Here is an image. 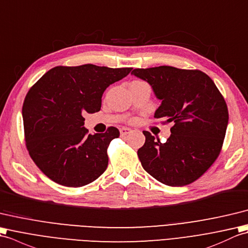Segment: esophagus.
Listing matches in <instances>:
<instances>
[{
    "label": "esophagus",
    "mask_w": 248,
    "mask_h": 248,
    "mask_svg": "<svg viewBox=\"0 0 248 248\" xmlns=\"http://www.w3.org/2000/svg\"><path fill=\"white\" fill-rule=\"evenodd\" d=\"M131 133V129L130 128H127V127H122L120 129V134L121 136H126Z\"/></svg>",
    "instance_id": "esophagus-1"
}]
</instances>
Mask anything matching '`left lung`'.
<instances>
[{
  "label": "left lung",
  "instance_id": "8db88e82",
  "mask_svg": "<svg viewBox=\"0 0 248 248\" xmlns=\"http://www.w3.org/2000/svg\"><path fill=\"white\" fill-rule=\"evenodd\" d=\"M131 75L147 81L161 100L155 118L173 123L166 143L143 131L145 143L138 150L143 169L167 186L192 184L221 153L229 118L223 95L200 70L160 65L135 69Z\"/></svg>",
  "mask_w": 248,
  "mask_h": 248
}]
</instances>
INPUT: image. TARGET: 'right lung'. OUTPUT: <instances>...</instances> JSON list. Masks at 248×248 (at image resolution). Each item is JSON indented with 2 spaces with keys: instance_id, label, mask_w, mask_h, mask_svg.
<instances>
[{
  "instance_id": "add662e5",
  "label": "right lung",
  "mask_w": 248,
  "mask_h": 248,
  "mask_svg": "<svg viewBox=\"0 0 248 248\" xmlns=\"http://www.w3.org/2000/svg\"><path fill=\"white\" fill-rule=\"evenodd\" d=\"M130 71L90 63L59 65L27 92L22 107L26 148L49 179L78 188L105 172L107 148L120 131L111 126L104 134H88L84 115L100 111L106 88Z\"/></svg>"
}]
</instances>
